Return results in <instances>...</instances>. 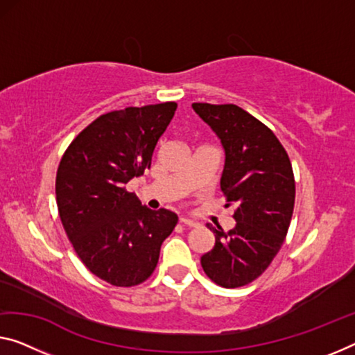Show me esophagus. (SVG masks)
<instances>
[{
  "mask_svg": "<svg viewBox=\"0 0 355 355\" xmlns=\"http://www.w3.org/2000/svg\"><path fill=\"white\" fill-rule=\"evenodd\" d=\"M181 223L184 227H189V228H193V227L198 225V223H196L195 220H190V219H187V217H181Z\"/></svg>",
  "mask_w": 355,
  "mask_h": 355,
  "instance_id": "34e87169",
  "label": "esophagus"
}]
</instances>
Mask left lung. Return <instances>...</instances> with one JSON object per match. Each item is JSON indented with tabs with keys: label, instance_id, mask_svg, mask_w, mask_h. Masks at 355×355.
I'll return each mask as SVG.
<instances>
[{
	"label": "left lung",
	"instance_id": "1",
	"mask_svg": "<svg viewBox=\"0 0 355 355\" xmlns=\"http://www.w3.org/2000/svg\"><path fill=\"white\" fill-rule=\"evenodd\" d=\"M225 150L220 190L234 205L230 232L208 228L216 244L201 257L206 276L225 288L243 287L268 268L279 252L295 205L291 160L276 135L236 105L193 103Z\"/></svg>",
	"mask_w": 355,
	"mask_h": 355
}]
</instances>
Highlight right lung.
I'll return each instance as SVG.
<instances>
[{
	"instance_id": "1",
	"label": "right lung",
	"mask_w": 355,
	"mask_h": 355,
	"mask_svg": "<svg viewBox=\"0 0 355 355\" xmlns=\"http://www.w3.org/2000/svg\"><path fill=\"white\" fill-rule=\"evenodd\" d=\"M174 101L103 114L64 152L57 170L58 214L78 257L100 279L132 287L154 272L178 216L152 211L125 184L150 168Z\"/></svg>"
}]
</instances>
